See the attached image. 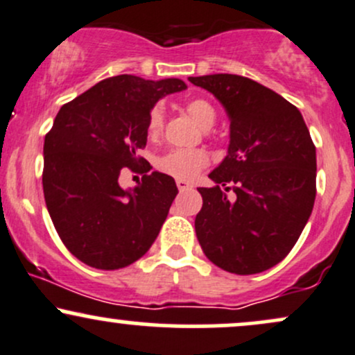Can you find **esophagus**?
Here are the masks:
<instances>
[{
    "mask_svg": "<svg viewBox=\"0 0 355 355\" xmlns=\"http://www.w3.org/2000/svg\"><path fill=\"white\" fill-rule=\"evenodd\" d=\"M177 187L180 191H185L191 189V183H189L187 180H177Z\"/></svg>",
    "mask_w": 355,
    "mask_h": 355,
    "instance_id": "34e87169",
    "label": "esophagus"
}]
</instances>
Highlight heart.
<instances>
[{
	"label": "heart",
	"mask_w": 355,
	"mask_h": 355,
	"mask_svg": "<svg viewBox=\"0 0 355 355\" xmlns=\"http://www.w3.org/2000/svg\"><path fill=\"white\" fill-rule=\"evenodd\" d=\"M185 112L189 113L191 120L202 128H210L217 121V113L207 100L193 98L187 101ZM164 118L165 112L162 105L152 108L146 121V132L148 137L157 138L164 130ZM209 155L203 150H170L165 155H162L157 160V168L165 175L178 178V180H193L198 173L209 165Z\"/></svg>",
	"instance_id": "heart-1"
}]
</instances>
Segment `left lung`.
Listing matches in <instances>:
<instances>
[{
	"instance_id": "1",
	"label": "left lung",
	"mask_w": 355,
	"mask_h": 355,
	"mask_svg": "<svg viewBox=\"0 0 355 355\" xmlns=\"http://www.w3.org/2000/svg\"><path fill=\"white\" fill-rule=\"evenodd\" d=\"M189 80L214 93L230 118L229 155L209 175L215 185L198 189L197 239L217 267L259 274L288 255L311 217L315 145L297 107L270 88L227 73Z\"/></svg>"
}]
</instances>
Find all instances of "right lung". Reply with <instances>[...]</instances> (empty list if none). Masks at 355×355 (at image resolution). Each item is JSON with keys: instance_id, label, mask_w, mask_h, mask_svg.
I'll return each mask as SVG.
<instances>
[{"instance_id": "right-lung-1", "label": "right lung", "mask_w": 355, "mask_h": 355, "mask_svg": "<svg viewBox=\"0 0 355 355\" xmlns=\"http://www.w3.org/2000/svg\"><path fill=\"white\" fill-rule=\"evenodd\" d=\"M185 88L178 78L118 75L56 115L43 146L44 202L61 242L87 266L123 268L157 239L178 190L168 175H148L150 164L138 150L146 145L153 105ZM125 171L144 175L133 191L121 189Z\"/></svg>"}]
</instances>
